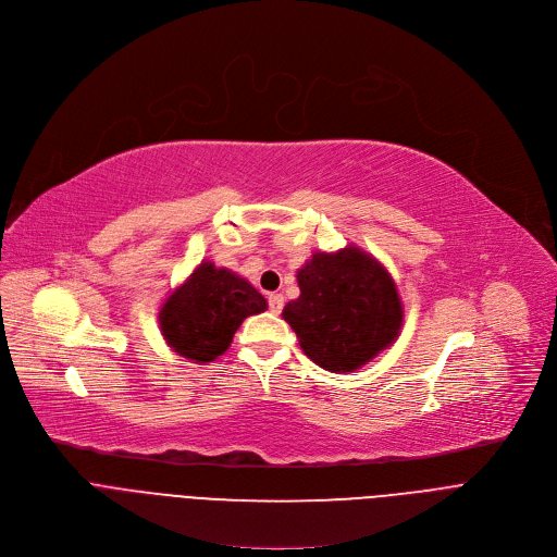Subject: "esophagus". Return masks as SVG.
Masks as SVG:
<instances>
[{
    "instance_id": "34e87169",
    "label": "esophagus",
    "mask_w": 557,
    "mask_h": 557,
    "mask_svg": "<svg viewBox=\"0 0 557 557\" xmlns=\"http://www.w3.org/2000/svg\"><path fill=\"white\" fill-rule=\"evenodd\" d=\"M269 309H271V313H282V309H284V295L282 293H273L271 298H269Z\"/></svg>"
}]
</instances>
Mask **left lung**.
<instances>
[{
	"label": "left lung",
	"instance_id": "obj_1",
	"mask_svg": "<svg viewBox=\"0 0 557 557\" xmlns=\"http://www.w3.org/2000/svg\"><path fill=\"white\" fill-rule=\"evenodd\" d=\"M300 295L282 318L302 351L331 374H349L389 349L405 307L387 267L358 244L315 250L298 269Z\"/></svg>",
	"mask_w": 557,
	"mask_h": 557
}]
</instances>
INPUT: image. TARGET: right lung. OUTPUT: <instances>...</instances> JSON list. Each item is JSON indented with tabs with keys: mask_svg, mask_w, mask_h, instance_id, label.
<instances>
[{
	"mask_svg": "<svg viewBox=\"0 0 557 557\" xmlns=\"http://www.w3.org/2000/svg\"><path fill=\"white\" fill-rule=\"evenodd\" d=\"M269 302L246 277L210 259L178 282L159 307V331L181 358L208 364L224 356L248 315L264 313Z\"/></svg>",
	"mask_w": 557,
	"mask_h": 557,
	"instance_id": "1",
	"label": "right lung"
}]
</instances>
